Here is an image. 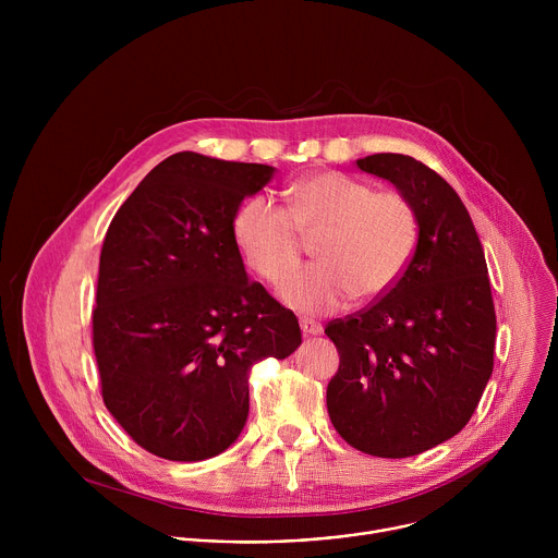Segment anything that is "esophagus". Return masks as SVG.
Instances as JSON below:
<instances>
[{
	"label": "esophagus",
	"instance_id": "1",
	"mask_svg": "<svg viewBox=\"0 0 558 558\" xmlns=\"http://www.w3.org/2000/svg\"><path fill=\"white\" fill-rule=\"evenodd\" d=\"M300 329L304 336H317L323 333V325L317 320H311V317H300Z\"/></svg>",
	"mask_w": 558,
	"mask_h": 558
}]
</instances>
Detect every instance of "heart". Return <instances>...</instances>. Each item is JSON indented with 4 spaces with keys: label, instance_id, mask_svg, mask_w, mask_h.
Listing matches in <instances>:
<instances>
[{
    "label": "heart",
    "instance_id": "heart-1",
    "mask_svg": "<svg viewBox=\"0 0 558 558\" xmlns=\"http://www.w3.org/2000/svg\"><path fill=\"white\" fill-rule=\"evenodd\" d=\"M233 235L247 267L274 284L299 262L301 238L317 236L318 263L286 275L280 295L293 308L329 313L353 295L375 300L397 284L415 256L420 218L402 192H373L364 181L327 172L291 185L287 209L263 196L247 201Z\"/></svg>",
    "mask_w": 558,
    "mask_h": 558
}]
</instances>
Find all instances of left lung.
Listing matches in <instances>:
<instances>
[{
    "mask_svg": "<svg viewBox=\"0 0 558 558\" xmlns=\"http://www.w3.org/2000/svg\"><path fill=\"white\" fill-rule=\"evenodd\" d=\"M357 168L413 203L420 241L388 293L327 325L340 353L327 409L349 446L402 459L472 417L495 366L497 315L484 247L457 192L407 154H373Z\"/></svg>",
    "mask_w": 558,
    "mask_h": 558,
    "instance_id": "obj_1",
    "label": "left lung"
}]
</instances>
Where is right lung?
Masks as SVG:
<instances>
[{
	"instance_id": "1",
	"label": "right lung",
	"mask_w": 558,
	"mask_h": 558,
	"mask_svg": "<svg viewBox=\"0 0 558 558\" xmlns=\"http://www.w3.org/2000/svg\"><path fill=\"white\" fill-rule=\"evenodd\" d=\"M274 168L179 151L114 214L99 258L93 347L101 397L147 452L201 461L250 413V373L300 342L298 317L247 280L233 235Z\"/></svg>"
}]
</instances>
